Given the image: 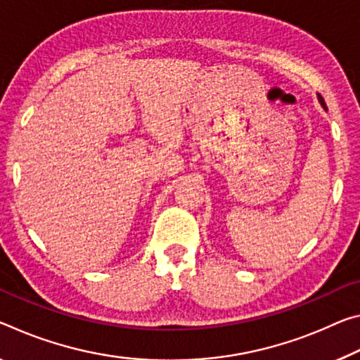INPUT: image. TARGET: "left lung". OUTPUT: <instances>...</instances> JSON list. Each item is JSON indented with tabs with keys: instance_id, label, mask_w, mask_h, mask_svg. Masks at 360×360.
Instances as JSON below:
<instances>
[{
	"instance_id": "obj_1",
	"label": "left lung",
	"mask_w": 360,
	"mask_h": 360,
	"mask_svg": "<svg viewBox=\"0 0 360 360\" xmlns=\"http://www.w3.org/2000/svg\"><path fill=\"white\" fill-rule=\"evenodd\" d=\"M317 99H319V102H321V105L323 107V110H327V104H325V101L321 94H317Z\"/></svg>"
}]
</instances>
